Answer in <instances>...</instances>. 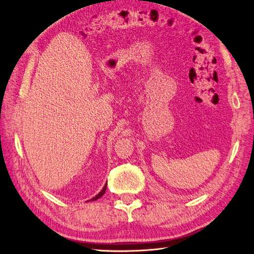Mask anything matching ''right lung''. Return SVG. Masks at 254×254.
<instances>
[{"label": "right lung", "instance_id": "right-lung-1", "mask_svg": "<svg viewBox=\"0 0 254 254\" xmlns=\"http://www.w3.org/2000/svg\"><path fill=\"white\" fill-rule=\"evenodd\" d=\"M106 189H107V183L105 184V187H104V189H103V190H102L101 191H99V193H98V194H97V195H96L95 197H93V198H92V199H91V200H92V201H94V200H97V199H98V198H101V197H102V196H103V195L105 194V191H106Z\"/></svg>", "mask_w": 254, "mask_h": 254}]
</instances>
